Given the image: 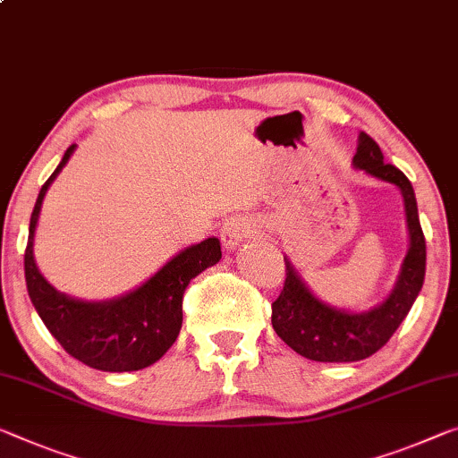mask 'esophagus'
<instances>
[{
  "label": "esophagus",
  "instance_id": "esophagus-1",
  "mask_svg": "<svg viewBox=\"0 0 458 458\" xmlns=\"http://www.w3.org/2000/svg\"><path fill=\"white\" fill-rule=\"evenodd\" d=\"M251 229H253L251 223L248 219H243V216H233V219L225 221L223 227H221L223 248L227 251L237 250L239 245H242L245 239L250 237Z\"/></svg>",
  "mask_w": 458,
  "mask_h": 458
}]
</instances>
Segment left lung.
Here are the masks:
<instances>
[{
    "label": "left lung",
    "mask_w": 458,
    "mask_h": 458,
    "mask_svg": "<svg viewBox=\"0 0 458 458\" xmlns=\"http://www.w3.org/2000/svg\"><path fill=\"white\" fill-rule=\"evenodd\" d=\"M352 165L399 188L410 245L391 293L377 307L358 313L321 301L284 256L286 280L280 297L272 302V327L286 346L315 362H356L381 350L407 318L426 276V239L411 182L395 165L385 164L381 147L367 132L358 135Z\"/></svg>",
    "instance_id": "obj_1"
}]
</instances>
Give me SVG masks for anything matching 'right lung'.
<instances>
[{
  "label": "right lung",
  "mask_w": 458,
  "mask_h": 458,
  "mask_svg": "<svg viewBox=\"0 0 458 458\" xmlns=\"http://www.w3.org/2000/svg\"><path fill=\"white\" fill-rule=\"evenodd\" d=\"M77 145L63 156L42 184L34 205L24 253L26 288L38 318L67 354L104 372L151 367L172 348L182 327V299L190 280L221 259V242L208 237L188 245L132 291L106 301H83L59 293L42 276L34 259V233L47 190L72 159Z\"/></svg>",
  "instance_id": "obj_1"
}]
</instances>
